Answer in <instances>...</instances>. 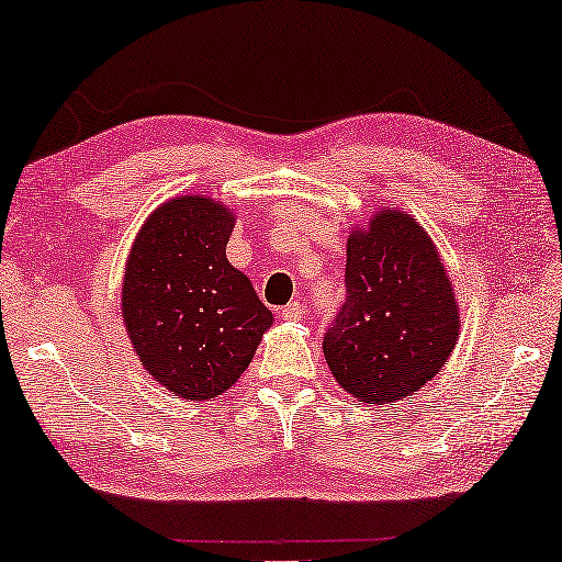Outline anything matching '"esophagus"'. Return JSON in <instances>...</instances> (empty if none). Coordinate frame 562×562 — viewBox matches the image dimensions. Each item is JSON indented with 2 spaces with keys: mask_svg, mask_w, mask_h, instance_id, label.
Segmentation results:
<instances>
[{
  "mask_svg": "<svg viewBox=\"0 0 562 562\" xmlns=\"http://www.w3.org/2000/svg\"><path fill=\"white\" fill-rule=\"evenodd\" d=\"M302 315H305V310H302L300 302H290V305H284L280 310V317L284 319V323H300Z\"/></svg>",
  "mask_w": 562,
  "mask_h": 562,
  "instance_id": "1",
  "label": "esophagus"
}]
</instances>
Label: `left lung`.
<instances>
[{
  "instance_id": "left-lung-1",
  "label": "left lung",
  "mask_w": 562,
  "mask_h": 562,
  "mask_svg": "<svg viewBox=\"0 0 562 562\" xmlns=\"http://www.w3.org/2000/svg\"><path fill=\"white\" fill-rule=\"evenodd\" d=\"M347 300L325 333L327 368L360 405L415 395L456 350L460 305L432 237L382 207L347 237Z\"/></svg>"
}]
</instances>
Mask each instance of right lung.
<instances>
[{
	"mask_svg": "<svg viewBox=\"0 0 562 562\" xmlns=\"http://www.w3.org/2000/svg\"><path fill=\"white\" fill-rule=\"evenodd\" d=\"M235 212L177 194L145 220L122 280V319L137 358L167 393L204 403L252 362L272 313L227 260Z\"/></svg>",
	"mask_w": 562,
	"mask_h": 562,
	"instance_id": "right-lung-1",
	"label": "right lung"
}]
</instances>
